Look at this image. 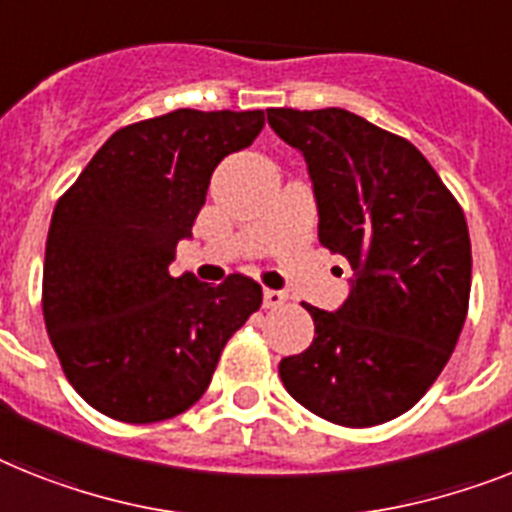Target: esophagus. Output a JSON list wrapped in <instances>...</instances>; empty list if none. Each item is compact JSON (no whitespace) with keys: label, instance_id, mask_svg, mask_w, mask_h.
Segmentation results:
<instances>
[{"label":"esophagus","instance_id":"obj_1","mask_svg":"<svg viewBox=\"0 0 512 512\" xmlns=\"http://www.w3.org/2000/svg\"><path fill=\"white\" fill-rule=\"evenodd\" d=\"M285 301L287 295L282 290H269V287L264 290V308H280L285 306Z\"/></svg>","mask_w":512,"mask_h":512}]
</instances>
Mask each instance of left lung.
Segmentation results:
<instances>
[{
    "label": "left lung",
    "instance_id": "8db88e82",
    "mask_svg": "<svg viewBox=\"0 0 512 512\" xmlns=\"http://www.w3.org/2000/svg\"><path fill=\"white\" fill-rule=\"evenodd\" d=\"M266 120L306 159L319 243L356 272L335 314L303 303L314 342L282 358V384L332 424L392 421L442 374L466 322L463 209L411 141L348 109L280 107Z\"/></svg>",
    "mask_w": 512,
    "mask_h": 512
}]
</instances>
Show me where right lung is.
Here are the masks:
<instances>
[{
    "label": "right lung",
    "instance_id": "right-lung-1",
    "mask_svg": "<svg viewBox=\"0 0 512 512\" xmlns=\"http://www.w3.org/2000/svg\"><path fill=\"white\" fill-rule=\"evenodd\" d=\"M264 112L175 109L120 128L54 206L41 308L67 382L99 413L154 424L206 392L261 285L170 272L211 172L251 146Z\"/></svg>",
    "mask_w": 512,
    "mask_h": 512
}]
</instances>
